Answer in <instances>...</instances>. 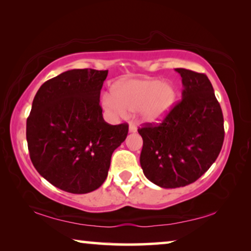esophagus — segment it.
I'll list each match as a JSON object with an SVG mask.
<instances>
[{
    "label": "esophagus",
    "mask_w": 251,
    "mask_h": 251,
    "mask_svg": "<svg viewBox=\"0 0 251 251\" xmlns=\"http://www.w3.org/2000/svg\"><path fill=\"white\" fill-rule=\"evenodd\" d=\"M128 131L129 133H136V131H137V127H136V125L133 124V123H130L128 127Z\"/></svg>",
    "instance_id": "obj_1"
}]
</instances>
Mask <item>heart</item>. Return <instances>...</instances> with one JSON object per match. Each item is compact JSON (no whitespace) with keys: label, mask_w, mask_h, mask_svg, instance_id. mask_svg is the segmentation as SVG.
<instances>
[{"label":"heart","mask_w":251,"mask_h":251,"mask_svg":"<svg viewBox=\"0 0 251 251\" xmlns=\"http://www.w3.org/2000/svg\"><path fill=\"white\" fill-rule=\"evenodd\" d=\"M178 91L171 82L159 78L123 79L112 86V96L104 95L101 104L108 113L125 116L137 112L146 124H159L175 107Z\"/></svg>","instance_id":"1"}]
</instances>
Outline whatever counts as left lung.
Masks as SVG:
<instances>
[{
  "label": "left lung",
  "mask_w": 251,
  "mask_h": 251,
  "mask_svg": "<svg viewBox=\"0 0 251 251\" xmlns=\"http://www.w3.org/2000/svg\"><path fill=\"white\" fill-rule=\"evenodd\" d=\"M181 76V100L160 125L138 129L143 138L141 166L148 180L161 188L196 181L222 151L224 117L205 74L175 69Z\"/></svg>",
  "instance_id": "8db88e82"
}]
</instances>
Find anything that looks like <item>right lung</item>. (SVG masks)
I'll use <instances>...</instances> for the list:
<instances>
[{"instance_id":"right-lung-1","label":"right lung","mask_w":251,"mask_h":251,"mask_svg":"<svg viewBox=\"0 0 251 251\" xmlns=\"http://www.w3.org/2000/svg\"><path fill=\"white\" fill-rule=\"evenodd\" d=\"M108 71L70 70L45 82L26 121L29 157L42 177L72 194H87L107 177L128 125H109L100 105Z\"/></svg>"}]
</instances>
